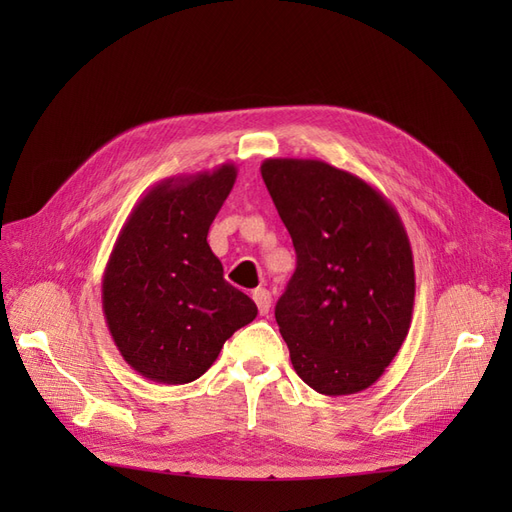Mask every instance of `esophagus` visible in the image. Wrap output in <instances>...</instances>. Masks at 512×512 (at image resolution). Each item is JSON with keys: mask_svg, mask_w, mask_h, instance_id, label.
<instances>
[{"mask_svg": "<svg viewBox=\"0 0 512 512\" xmlns=\"http://www.w3.org/2000/svg\"><path fill=\"white\" fill-rule=\"evenodd\" d=\"M252 297H254L256 305H258V314H260V316H267L269 309H271V294H269V290L256 288V290L252 292Z\"/></svg>", "mask_w": 512, "mask_h": 512, "instance_id": "esophagus-1", "label": "esophagus"}]
</instances>
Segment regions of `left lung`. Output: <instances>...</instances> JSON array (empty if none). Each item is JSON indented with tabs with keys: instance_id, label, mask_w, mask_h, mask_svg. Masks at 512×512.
I'll list each match as a JSON object with an SVG mask.
<instances>
[{
	"instance_id": "obj_1",
	"label": "left lung",
	"mask_w": 512,
	"mask_h": 512,
	"mask_svg": "<svg viewBox=\"0 0 512 512\" xmlns=\"http://www.w3.org/2000/svg\"><path fill=\"white\" fill-rule=\"evenodd\" d=\"M297 269L275 320L299 378L322 395L369 389L410 331L414 260L397 209L374 185L322 160L260 166Z\"/></svg>"
}]
</instances>
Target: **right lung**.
Segmentation results:
<instances>
[{
    "instance_id": "right-lung-1",
    "label": "right lung",
    "mask_w": 512,
    "mask_h": 512,
    "mask_svg": "<svg viewBox=\"0 0 512 512\" xmlns=\"http://www.w3.org/2000/svg\"><path fill=\"white\" fill-rule=\"evenodd\" d=\"M235 179V164L164 179L138 200L115 241L102 277L104 318L123 361L147 380L200 378L258 314L224 280L207 243Z\"/></svg>"
}]
</instances>
